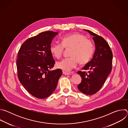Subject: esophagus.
<instances>
[{"instance_id": "obj_1", "label": "esophagus", "mask_w": 128, "mask_h": 128, "mask_svg": "<svg viewBox=\"0 0 128 128\" xmlns=\"http://www.w3.org/2000/svg\"><path fill=\"white\" fill-rule=\"evenodd\" d=\"M63 74L66 75V76H68V75H70L71 74V73L65 72V71H63Z\"/></svg>"}]
</instances>
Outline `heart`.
Masks as SVG:
<instances>
[{"label":"heart","mask_w":128,"mask_h":128,"mask_svg":"<svg viewBox=\"0 0 128 128\" xmlns=\"http://www.w3.org/2000/svg\"><path fill=\"white\" fill-rule=\"evenodd\" d=\"M69 50L68 58L57 62L56 67L64 71L68 72L76 67L78 61L80 64L88 63L92 58L94 47L90 40L82 34L76 33L65 35L61 38V44L58 42L52 43L50 50L52 56L59 58L64 52V48Z\"/></svg>","instance_id":"heart-1"}]
</instances>
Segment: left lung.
Returning a JSON list of instances; mask_svg holds the SVG:
<instances>
[{
	"instance_id": "obj_1",
	"label": "left lung",
	"mask_w": 128,
	"mask_h": 128,
	"mask_svg": "<svg viewBox=\"0 0 128 128\" xmlns=\"http://www.w3.org/2000/svg\"><path fill=\"white\" fill-rule=\"evenodd\" d=\"M84 30L93 36L95 51L92 59L82 68L87 72H78L82 80L78 88L82 93L92 95L102 88L112 71V52L108 43L101 36L90 30Z\"/></svg>"
}]
</instances>
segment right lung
<instances>
[{"label":"right lung","mask_w":128,"mask_h":128,"mask_svg":"<svg viewBox=\"0 0 128 128\" xmlns=\"http://www.w3.org/2000/svg\"><path fill=\"white\" fill-rule=\"evenodd\" d=\"M58 32H43L27 40L18 54V76L21 84L33 96L44 99L56 89L62 74L60 69L50 70L54 61L50 50Z\"/></svg>","instance_id":"1"}]
</instances>
